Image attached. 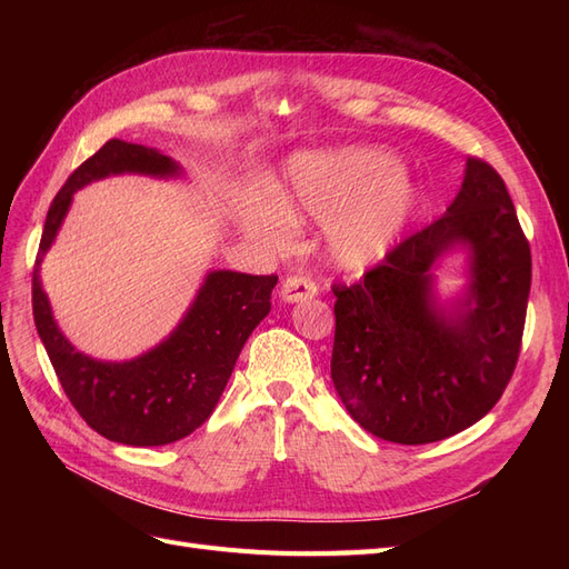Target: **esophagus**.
Segmentation results:
<instances>
[{
  "mask_svg": "<svg viewBox=\"0 0 569 569\" xmlns=\"http://www.w3.org/2000/svg\"><path fill=\"white\" fill-rule=\"evenodd\" d=\"M316 295H318V284L308 278V274H289V278L280 287V297L289 303L311 299Z\"/></svg>",
  "mask_w": 569,
  "mask_h": 569,
  "instance_id": "34e87169",
  "label": "esophagus"
}]
</instances>
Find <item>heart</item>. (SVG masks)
<instances>
[{"label": "heart", "mask_w": 569, "mask_h": 569, "mask_svg": "<svg viewBox=\"0 0 569 569\" xmlns=\"http://www.w3.org/2000/svg\"><path fill=\"white\" fill-rule=\"evenodd\" d=\"M416 203V189L391 159L375 149H349L295 166L280 199H249L244 228L282 244L291 220L325 226L327 249L341 268H366L393 247Z\"/></svg>", "instance_id": "heart-1"}]
</instances>
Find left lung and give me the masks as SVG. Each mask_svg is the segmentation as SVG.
Masks as SVG:
<instances>
[{
  "label": "left lung",
  "mask_w": 569,
  "mask_h": 569,
  "mask_svg": "<svg viewBox=\"0 0 569 569\" xmlns=\"http://www.w3.org/2000/svg\"><path fill=\"white\" fill-rule=\"evenodd\" d=\"M473 251V284L453 317L437 312L431 266ZM531 251L503 178L468 159L458 197L432 226L335 291L332 382L351 418L385 441L453 437L498 403L522 347Z\"/></svg>",
  "instance_id": "8db88e82"
}]
</instances>
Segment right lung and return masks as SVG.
I'll return each instance as SVG.
<instances>
[{
  "mask_svg": "<svg viewBox=\"0 0 569 569\" xmlns=\"http://www.w3.org/2000/svg\"><path fill=\"white\" fill-rule=\"evenodd\" d=\"M178 170L157 149L109 140L73 170L51 201L32 268V316L68 401L97 435L128 446L173 443L209 420L239 351L270 313L278 274L211 272L178 330L157 349L128 363H101L78 353L61 335L40 284V263L76 189L118 173L163 178Z\"/></svg>",
  "mask_w": 569,
  "mask_h": 569,
  "instance_id": "add662e5",
  "label": "right lung"
}]
</instances>
